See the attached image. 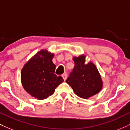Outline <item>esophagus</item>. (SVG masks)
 Instances as JSON below:
<instances>
[{"label":"esophagus","instance_id":"1","mask_svg":"<svg viewBox=\"0 0 130 130\" xmlns=\"http://www.w3.org/2000/svg\"><path fill=\"white\" fill-rule=\"evenodd\" d=\"M62 77H63V79L64 80H66L67 79V73H64L63 75H62Z\"/></svg>","mask_w":130,"mask_h":130}]
</instances>
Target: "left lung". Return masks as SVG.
<instances>
[{
  "label": "left lung",
  "instance_id": "obj_1",
  "mask_svg": "<svg viewBox=\"0 0 130 130\" xmlns=\"http://www.w3.org/2000/svg\"><path fill=\"white\" fill-rule=\"evenodd\" d=\"M74 67L66 80L74 93L83 99L96 95L102 89L103 82L96 66L89 62L85 64V56L74 57Z\"/></svg>",
  "mask_w": 130,
  "mask_h": 130
}]
</instances>
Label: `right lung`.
Here are the masks:
<instances>
[{
    "mask_svg": "<svg viewBox=\"0 0 130 130\" xmlns=\"http://www.w3.org/2000/svg\"><path fill=\"white\" fill-rule=\"evenodd\" d=\"M54 54L46 50L35 54L21 70V82L24 89L39 100L52 95L64 80L54 73L56 65L52 60Z\"/></svg>",
    "mask_w": 130,
    "mask_h": 130,
    "instance_id": "obj_1",
    "label": "right lung"
}]
</instances>
